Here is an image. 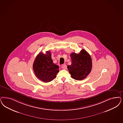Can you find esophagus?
<instances>
[{
  "instance_id": "1",
  "label": "esophagus",
  "mask_w": 123,
  "mask_h": 123,
  "mask_svg": "<svg viewBox=\"0 0 123 123\" xmlns=\"http://www.w3.org/2000/svg\"><path fill=\"white\" fill-rule=\"evenodd\" d=\"M61 68L62 69H67V66L65 65V64H63L61 66Z\"/></svg>"
}]
</instances>
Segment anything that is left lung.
Returning a JSON list of instances; mask_svg holds the SVG:
<instances>
[{
	"label": "left lung",
	"instance_id": "obj_1",
	"mask_svg": "<svg viewBox=\"0 0 123 123\" xmlns=\"http://www.w3.org/2000/svg\"><path fill=\"white\" fill-rule=\"evenodd\" d=\"M70 56L72 63L67 68L71 76L77 80L84 79L91 71L92 62L90 55L85 49H82L80 53L74 52Z\"/></svg>",
	"mask_w": 123,
	"mask_h": 123
}]
</instances>
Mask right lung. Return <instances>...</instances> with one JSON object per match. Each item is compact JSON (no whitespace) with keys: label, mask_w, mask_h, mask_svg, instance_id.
<instances>
[{"label":"right lung","mask_w":123,"mask_h":123,"mask_svg":"<svg viewBox=\"0 0 123 123\" xmlns=\"http://www.w3.org/2000/svg\"><path fill=\"white\" fill-rule=\"evenodd\" d=\"M33 67L36 77L45 83L53 80L59 72V66L53 62L50 51L45 54L40 53L34 60Z\"/></svg>","instance_id":"obj_1"}]
</instances>
